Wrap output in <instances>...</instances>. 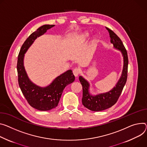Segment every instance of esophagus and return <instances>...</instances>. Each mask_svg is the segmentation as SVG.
<instances>
[{"instance_id":"1","label":"esophagus","mask_w":147,"mask_h":147,"mask_svg":"<svg viewBox=\"0 0 147 147\" xmlns=\"http://www.w3.org/2000/svg\"><path fill=\"white\" fill-rule=\"evenodd\" d=\"M73 74L74 75V76L76 77H77L79 73H80V70L78 69H74L73 71Z\"/></svg>"}]
</instances>
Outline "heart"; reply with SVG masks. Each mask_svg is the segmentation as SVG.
<instances>
[{
	"label": "heart",
	"instance_id": "heart-1",
	"mask_svg": "<svg viewBox=\"0 0 147 147\" xmlns=\"http://www.w3.org/2000/svg\"><path fill=\"white\" fill-rule=\"evenodd\" d=\"M90 34L88 32H84L81 34H78V36H77L74 38L73 46L76 47L81 46L82 45L84 44L86 42H87V40L90 37ZM98 36H95L92 38L91 42L92 45H95L98 42Z\"/></svg>",
	"mask_w": 147,
	"mask_h": 147
}]
</instances>
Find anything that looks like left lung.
Returning a JSON list of instances; mask_svg holds the SVG:
<instances>
[{"instance_id": "left-lung-1", "label": "left lung", "mask_w": 147, "mask_h": 147, "mask_svg": "<svg viewBox=\"0 0 147 147\" xmlns=\"http://www.w3.org/2000/svg\"><path fill=\"white\" fill-rule=\"evenodd\" d=\"M108 30L111 43L115 49L121 52L123 57V67L120 76L115 86L110 91L96 95L90 92V84L83 76H79V80L83 86L82 103L87 109L93 111H100L110 108L117 101L126 83L128 59L125 48L118 36L111 30L106 28Z\"/></svg>"}]
</instances>
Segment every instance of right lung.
Masks as SVG:
<instances>
[{
	"label": "right lung",
	"instance_id": "obj_1",
	"mask_svg": "<svg viewBox=\"0 0 147 147\" xmlns=\"http://www.w3.org/2000/svg\"><path fill=\"white\" fill-rule=\"evenodd\" d=\"M55 26L45 24L32 33L22 45L18 59L17 70L19 87L29 104L40 111H49L56 108L65 86L72 83L75 80L72 70H69L56 77L50 84L41 87L31 80L25 70L24 59L26 53L37 37L43 35Z\"/></svg>",
	"mask_w": 147,
	"mask_h": 147
}]
</instances>
